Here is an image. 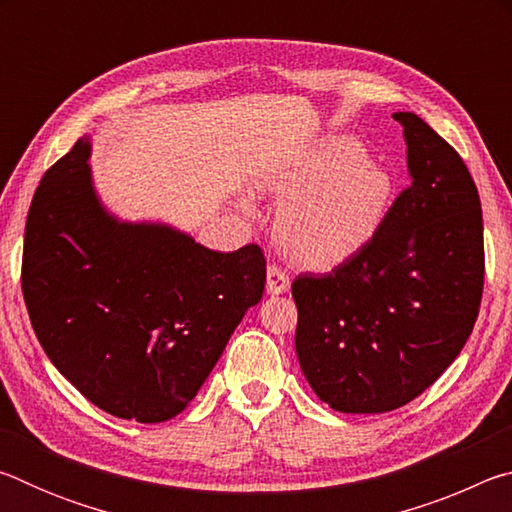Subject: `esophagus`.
Returning <instances> with one entry per match:
<instances>
[{
  "label": "esophagus",
  "instance_id": "1",
  "mask_svg": "<svg viewBox=\"0 0 512 512\" xmlns=\"http://www.w3.org/2000/svg\"><path fill=\"white\" fill-rule=\"evenodd\" d=\"M291 289L289 275L282 271L280 266L271 264L266 271V291L273 293V296H280V293H287Z\"/></svg>",
  "mask_w": 512,
  "mask_h": 512
}]
</instances>
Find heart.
<instances>
[{
    "mask_svg": "<svg viewBox=\"0 0 512 512\" xmlns=\"http://www.w3.org/2000/svg\"><path fill=\"white\" fill-rule=\"evenodd\" d=\"M268 187L284 198L275 237L291 262L325 268L370 244L393 207L395 183L368 160L361 142L329 137L293 171ZM253 210V203H246Z\"/></svg>",
    "mask_w": 512,
    "mask_h": 512,
    "instance_id": "obj_1",
    "label": "heart"
}]
</instances>
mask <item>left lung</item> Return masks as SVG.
<instances>
[{
	"label": "left lung",
	"mask_w": 512,
	"mask_h": 512,
	"mask_svg": "<svg viewBox=\"0 0 512 512\" xmlns=\"http://www.w3.org/2000/svg\"><path fill=\"white\" fill-rule=\"evenodd\" d=\"M404 126L411 185L359 253L291 284L296 352L309 386L341 413L415 400L470 339L483 296V216L465 162L413 112Z\"/></svg>",
	"instance_id": "left-lung-1"
}]
</instances>
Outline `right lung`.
<instances>
[{
	"mask_svg": "<svg viewBox=\"0 0 512 512\" xmlns=\"http://www.w3.org/2000/svg\"><path fill=\"white\" fill-rule=\"evenodd\" d=\"M90 140L47 169L24 230L22 293L42 350L121 420L164 422L194 400L246 311L266 259L216 253L162 223H126L92 187Z\"/></svg>",
	"mask_w": 512,
	"mask_h": 512,
	"instance_id": "add662e5",
	"label": "right lung"
}]
</instances>
